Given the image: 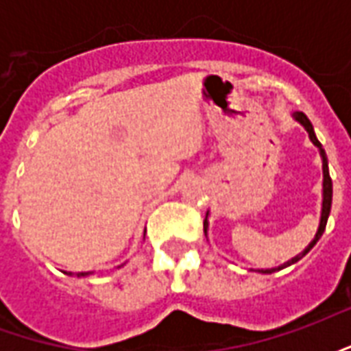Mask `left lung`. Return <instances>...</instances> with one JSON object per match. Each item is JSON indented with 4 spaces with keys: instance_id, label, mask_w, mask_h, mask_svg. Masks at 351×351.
Here are the masks:
<instances>
[{
    "instance_id": "8db88e82",
    "label": "left lung",
    "mask_w": 351,
    "mask_h": 351,
    "mask_svg": "<svg viewBox=\"0 0 351 351\" xmlns=\"http://www.w3.org/2000/svg\"><path fill=\"white\" fill-rule=\"evenodd\" d=\"M295 118L299 120V122L306 128V131H308V137L310 141L314 143V145L319 148V152H322V158H324V206H322V221H319V228H317V233L316 237H314V241L308 244V248L306 250L302 252V254H299V256H295L291 261H287V263H284L282 267H278V269H267V271H263L261 269V272H267V274H271V272L274 271H280V269H284V267H287V265H291V263H297L299 259L302 258V256H306L312 248H314V244L319 241V237L324 235V231H325V226H327V218H329V213H331V203H332V182H331V176H329V165H327V156H325V150L322 148V143L317 141L316 138V133H314V128H312V123H310V120L306 118V114L304 112H295ZM205 233H206V228H208V221H206L205 218Z\"/></svg>"
}]
</instances>
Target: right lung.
I'll return each instance as SVG.
<instances>
[{
	"label": "right lung",
	"mask_w": 351,
	"mask_h": 351,
	"mask_svg": "<svg viewBox=\"0 0 351 351\" xmlns=\"http://www.w3.org/2000/svg\"><path fill=\"white\" fill-rule=\"evenodd\" d=\"M84 274H86V272H77V276H84Z\"/></svg>",
	"instance_id": "right-lung-1"
}]
</instances>
